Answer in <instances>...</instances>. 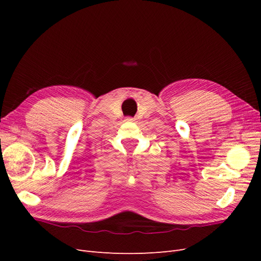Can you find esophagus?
Listing matches in <instances>:
<instances>
[{
	"instance_id": "1",
	"label": "esophagus",
	"mask_w": 261,
	"mask_h": 261,
	"mask_svg": "<svg viewBox=\"0 0 261 261\" xmlns=\"http://www.w3.org/2000/svg\"><path fill=\"white\" fill-rule=\"evenodd\" d=\"M126 121H128V122H134V121H135V118H133V117H127V118H126Z\"/></svg>"
}]
</instances>
